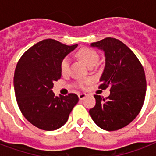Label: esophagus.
<instances>
[{
  "label": "esophagus",
  "instance_id": "1",
  "mask_svg": "<svg viewBox=\"0 0 156 156\" xmlns=\"http://www.w3.org/2000/svg\"><path fill=\"white\" fill-rule=\"evenodd\" d=\"M86 94L85 93H80L79 95H78V98H79V100H83L84 98L86 97Z\"/></svg>",
  "mask_w": 156,
  "mask_h": 156
}]
</instances>
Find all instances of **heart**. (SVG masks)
Segmentation results:
<instances>
[{
  "label": "heart",
  "mask_w": 156,
  "mask_h": 156,
  "mask_svg": "<svg viewBox=\"0 0 156 156\" xmlns=\"http://www.w3.org/2000/svg\"><path fill=\"white\" fill-rule=\"evenodd\" d=\"M77 56L79 59L85 62L88 66H95L99 60V55L96 52L95 50H94L91 48L83 47L78 50L77 52ZM69 65H70V59L68 56H66L62 59L60 65V68L62 73H66L69 69ZM90 79H84V80H80L78 82V85L79 87L84 88L85 85L90 83Z\"/></svg>",
  "instance_id": "1"
}]
</instances>
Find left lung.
Returning <instances> with one entry per match:
<instances>
[{"mask_svg": "<svg viewBox=\"0 0 156 156\" xmlns=\"http://www.w3.org/2000/svg\"><path fill=\"white\" fill-rule=\"evenodd\" d=\"M91 46L104 52L105 67L99 88L110 87V95L105 99L94 95L96 104L89 113L101 129L117 130L133 121L143 108L147 90L144 69L135 54L117 39L105 38Z\"/></svg>", "mask_w": 156, "mask_h": 156, "instance_id": "1", "label": "left lung"}]
</instances>
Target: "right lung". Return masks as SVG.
<instances>
[{
  "label": "right lung",
  "instance_id": "right-lung-1",
  "mask_svg": "<svg viewBox=\"0 0 156 156\" xmlns=\"http://www.w3.org/2000/svg\"><path fill=\"white\" fill-rule=\"evenodd\" d=\"M78 44L44 40L27 50L19 59L13 77L18 108L27 120L43 130H55L67 122L78 102V95L55 96L53 82L61 78V61Z\"/></svg>",
  "mask_w": 156,
  "mask_h": 156
}]
</instances>
